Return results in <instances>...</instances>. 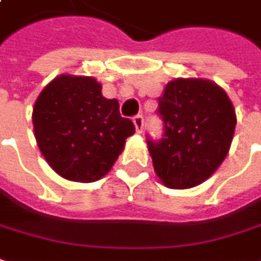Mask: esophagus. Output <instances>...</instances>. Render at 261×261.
<instances>
[{
    "mask_svg": "<svg viewBox=\"0 0 261 261\" xmlns=\"http://www.w3.org/2000/svg\"><path fill=\"white\" fill-rule=\"evenodd\" d=\"M133 123L136 125V130L137 133H141L143 128H144V117L141 116V114H137V116L133 118Z\"/></svg>",
    "mask_w": 261,
    "mask_h": 261,
    "instance_id": "1",
    "label": "esophagus"
}]
</instances>
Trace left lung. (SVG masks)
<instances>
[{"instance_id":"left-lung-1","label":"left lung","mask_w":261,"mask_h":261,"mask_svg":"<svg viewBox=\"0 0 261 261\" xmlns=\"http://www.w3.org/2000/svg\"><path fill=\"white\" fill-rule=\"evenodd\" d=\"M163 137L147 136L155 174L170 189L207 180L226 159L236 113L226 91L207 80H174L159 98Z\"/></svg>"}]
</instances>
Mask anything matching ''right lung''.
Instances as JSON below:
<instances>
[{
    "mask_svg": "<svg viewBox=\"0 0 261 261\" xmlns=\"http://www.w3.org/2000/svg\"><path fill=\"white\" fill-rule=\"evenodd\" d=\"M34 134L53 170L72 181L106 175L134 134L118 101L101 94L91 77L60 75L38 95L33 110Z\"/></svg>",
    "mask_w": 261,
    "mask_h": 261,
    "instance_id": "add662e5",
    "label": "right lung"
}]
</instances>
